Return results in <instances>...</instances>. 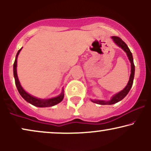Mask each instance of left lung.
Wrapping results in <instances>:
<instances>
[{
    "label": "left lung",
    "mask_w": 151,
    "mask_h": 151,
    "mask_svg": "<svg viewBox=\"0 0 151 151\" xmlns=\"http://www.w3.org/2000/svg\"><path fill=\"white\" fill-rule=\"evenodd\" d=\"M112 39H113L114 42L116 44V45L119 46V47H122V49L125 51V52H126V54H127L128 59H129L130 63H131V73H130L129 81H128V83L127 84V86L125 87V88H124V90H122L121 92H119V93L114 94L109 101H104V100H92V102L97 104H100V105H112V104H114L117 103V102L120 101L127 95L128 92L130 91V88L132 87V83H133L134 75V65L131 52H130V49L128 48V45L125 43V42L122 41V39H120L119 37H112Z\"/></svg>",
    "instance_id": "obj_1"
}]
</instances>
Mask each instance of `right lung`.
<instances>
[{
  "label": "right lung",
  "mask_w": 151,
  "mask_h": 151,
  "mask_svg": "<svg viewBox=\"0 0 151 151\" xmlns=\"http://www.w3.org/2000/svg\"><path fill=\"white\" fill-rule=\"evenodd\" d=\"M21 50H22V48L21 49H20L17 52V56H16L14 63V68H13L14 77V79H15V83H16V86H17V90H18V91H19V94H21L22 97H23L26 101H27L28 103L32 104L33 106H37V107H40V108L50 107V106H53L56 105V104L60 103V102L63 100V97H64L63 90L62 91L61 94H60L59 96H56V97L52 98V99H38V98H37V97H35V96L30 95L29 94H28L27 92H26L25 90H23V88H22L21 84H20L19 78H18V76H17V57H18V55H19L20 51H21Z\"/></svg>",
  "instance_id": "add662e5"
}]
</instances>
